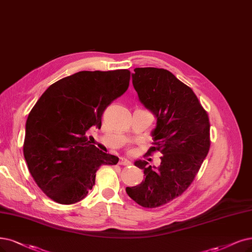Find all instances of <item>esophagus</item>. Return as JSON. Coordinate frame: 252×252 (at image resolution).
I'll list each match as a JSON object with an SVG mask.
<instances>
[{"label":"esophagus","instance_id":"obj_1","mask_svg":"<svg viewBox=\"0 0 252 252\" xmlns=\"http://www.w3.org/2000/svg\"><path fill=\"white\" fill-rule=\"evenodd\" d=\"M119 165H124V166H129V165H132V163L129 162L128 160H126V159H124V158H121V159L119 160V163H118Z\"/></svg>","mask_w":252,"mask_h":252}]
</instances>
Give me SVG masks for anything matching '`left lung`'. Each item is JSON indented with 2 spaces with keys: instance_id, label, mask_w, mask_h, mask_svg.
Returning a JSON list of instances; mask_svg holds the SVG:
<instances>
[{
  "instance_id": "8db88e82",
  "label": "left lung",
  "mask_w": 252,
  "mask_h": 252,
  "mask_svg": "<svg viewBox=\"0 0 252 252\" xmlns=\"http://www.w3.org/2000/svg\"><path fill=\"white\" fill-rule=\"evenodd\" d=\"M133 86L157 126L147 155L160 152L161 164L138 160L144 181L126 187L127 195L143 208H158L180 196L196 176L210 150V121L193 90L163 68H135Z\"/></svg>"
}]
</instances>
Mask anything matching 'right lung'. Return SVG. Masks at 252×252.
Segmentation results:
<instances>
[{
  "label": "right lung",
  "instance_id": "add662e5",
  "mask_svg": "<svg viewBox=\"0 0 252 252\" xmlns=\"http://www.w3.org/2000/svg\"><path fill=\"white\" fill-rule=\"evenodd\" d=\"M127 69L79 71L46 89L26 123L24 156L35 183L61 204L85 198L101 165L116 156L91 144L86 133L100 128L101 115L129 85Z\"/></svg>",
  "mask_w": 252,
  "mask_h": 252
}]
</instances>
